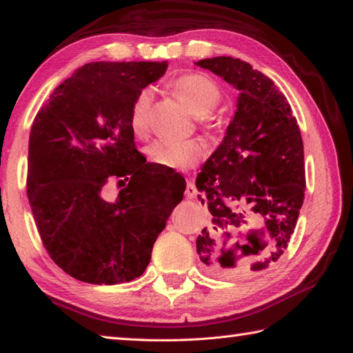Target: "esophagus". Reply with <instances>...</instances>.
Here are the masks:
<instances>
[{
  "label": "esophagus",
  "mask_w": 353,
  "mask_h": 353,
  "mask_svg": "<svg viewBox=\"0 0 353 353\" xmlns=\"http://www.w3.org/2000/svg\"><path fill=\"white\" fill-rule=\"evenodd\" d=\"M185 196L188 199H194L197 196V190H196V185H194L192 182H188L186 183V188H185Z\"/></svg>",
  "instance_id": "esophagus-1"
}]
</instances>
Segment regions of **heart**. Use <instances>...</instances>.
Listing matches in <instances>:
<instances>
[{
  "instance_id": "obj_1",
  "label": "heart",
  "mask_w": 353,
  "mask_h": 353,
  "mask_svg": "<svg viewBox=\"0 0 353 353\" xmlns=\"http://www.w3.org/2000/svg\"><path fill=\"white\" fill-rule=\"evenodd\" d=\"M171 91L181 100L197 123L206 132L215 130L212 112L223 100V89L211 77L203 74H185L170 81ZM152 94L141 91L132 103L129 114L130 130L137 138H145L150 129ZM150 161L163 168L183 171L194 167L205 154L197 141H156L147 150Z\"/></svg>"
}]
</instances>
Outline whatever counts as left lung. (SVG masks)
Wrapping results in <instances>:
<instances>
[{
  "mask_svg": "<svg viewBox=\"0 0 353 353\" xmlns=\"http://www.w3.org/2000/svg\"><path fill=\"white\" fill-rule=\"evenodd\" d=\"M196 65L239 91L226 137L196 182L211 212L197 253L215 273L261 272L288 247L303 205L302 134L279 88L250 63L220 56Z\"/></svg>",
  "mask_w": 353,
  "mask_h": 353,
  "instance_id": "8db88e82",
  "label": "left lung"
}]
</instances>
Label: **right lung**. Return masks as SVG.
Masks as SVG:
<instances>
[{
	"mask_svg": "<svg viewBox=\"0 0 353 353\" xmlns=\"http://www.w3.org/2000/svg\"><path fill=\"white\" fill-rule=\"evenodd\" d=\"M168 62H92L59 85L28 141L27 196L50 258L74 279L115 285L139 277L183 199L145 163L129 125L132 103ZM118 178L106 202L101 190Z\"/></svg>",
	"mask_w": 353,
	"mask_h": 353,
	"instance_id": "obj_1",
	"label": "right lung"
}]
</instances>
